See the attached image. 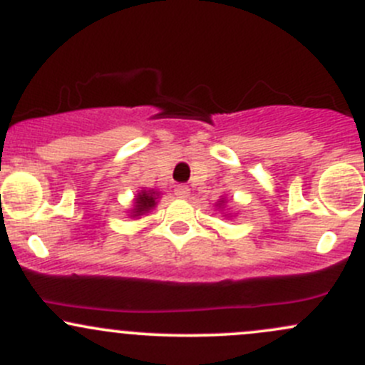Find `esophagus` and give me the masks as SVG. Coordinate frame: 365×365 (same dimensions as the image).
I'll use <instances>...</instances> for the list:
<instances>
[{"label": "esophagus", "mask_w": 365, "mask_h": 365, "mask_svg": "<svg viewBox=\"0 0 365 365\" xmlns=\"http://www.w3.org/2000/svg\"><path fill=\"white\" fill-rule=\"evenodd\" d=\"M175 194L178 197H182V200H185V197H189L190 189L187 185H183V183H180V185L175 187Z\"/></svg>", "instance_id": "34e87169"}]
</instances>
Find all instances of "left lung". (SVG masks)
<instances>
[{
  "instance_id": "8db88e82",
  "label": "left lung",
  "mask_w": 365,
  "mask_h": 365,
  "mask_svg": "<svg viewBox=\"0 0 365 365\" xmlns=\"http://www.w3.org/2000/svg\"><path fill=\"white\" fill-rule=\"evenodd\" d=\"M222 203H224V200H222V201H219V203H217V205H219V206H220V205H222Z\"/></svg>"
}]
</instances>
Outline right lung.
I'll list each match as a JSON object with an SVG mask.
<instances>
[{
    "instance_id": "obj_1",
    "label": "right lung",
    "mask_w": 365,
    "mask_h": 365,
    "mask_svg": "<svg viewBox=\"0 0 365 365\" xmlns=\"http://www.w3.org/2000/svg\"><path fill=\"white\" fill-rule=\"evenodd\" d=\"M157 197H159V192L155 190H141L138 192L134 200V210H132V217H139L148 213L150 210L155 208Z\"/></svg>"
}]
</instances>
